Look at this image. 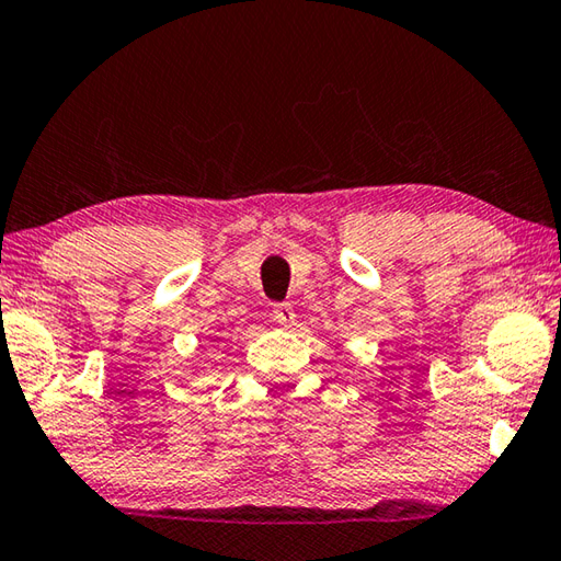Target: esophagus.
I'll use <instances>...</instances> for the list:
<instances>
[{"instance_id":"1","label":"esophagus","mask_w":561,"mask_h":561,"mask_svg":"<svg viewBox=\"0 0 561 561\" xmlns=\"http://www.w3.org/2000/svg\"><path fill=\"white\" fill-rule=\"evenodd\" d=\"M271 314L280 327H290L295 322V310H293L290 302H276V305H273Z\"/></svg>"}]
</instances>
